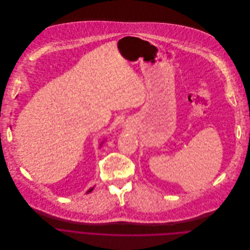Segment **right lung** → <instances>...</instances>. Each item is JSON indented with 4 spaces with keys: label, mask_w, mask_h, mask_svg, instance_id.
Here are the masks:
<instances>
[{
    "label": "right lung",
    "mask_w": 250,
    "mask_h": 250,
    "mask_svg": "<svg viewBox=\"0 0 250 250\" xmlns=\"http://www.w3.org/2000/svg\"><path fill=\"white\" fill-rule=\"evenodd\" d=\"M103 143H104V142H102V144H101V146H102V145H103ZM93 188H94V186H93V187H91V188H89V189H88V190H87V191H86V194H87V193H90V192H91V191H92V190H93Z\"/></svg>",
    "instance_id": "add662e5"
}]
</instances>
